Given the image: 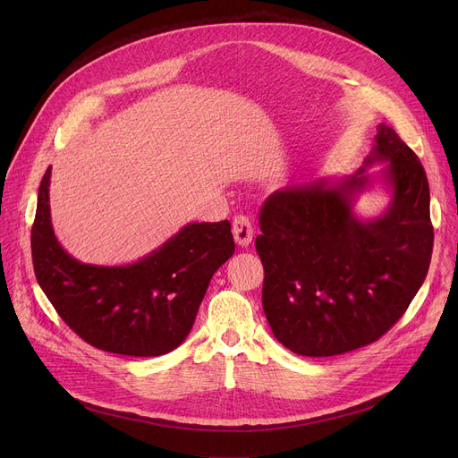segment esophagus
<instances>
[{
  "mask_svg": "<svg viewBox=\"0 0 458 458\" xmlns=\"http://www.w3.org/2000/svg\"><path fill=\"white\" fill-rule=\"evenodd\" d=\"M233 239L239 246H248L253 239V226L248 216H235L233 225H232Z\"/></svg>",
  "mask_w": 458,
  "mask_h": 458,
  "instance_id": "34e87169",
  "label": "esophagus"
}]
</instances>
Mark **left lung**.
<instances>
[{"instance_id":"8db88e82","label":"left lung","mask_w":458,"mask_h":458,"mask_svg":"<svg viewBox=\"0 0 458 458\" xmlns=\"http://www.w3.org/2000/svg\"><path fill=\"white\" fill-rule=\"evenodd\" d=\"M373 164L386 166L369 174ZM375 183L390 203L377 218H359L354 205ZM259 225L263 310L276 339L297 355L332 357L375 343L403 317L429 268L428 177L384 123L355 174L274 191Z\"/></svg>"}]
</instances>
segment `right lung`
Returning <instances> with one entry per match:
<instances>
[{"label": "right lung", "mask_w": 458, "mask_h": 458, "mask_svg": "<svg viewBox=\"0 0 458 458\" xmlns=\"http://www.w3.org/2000/svg\"><path fill=\"white\" fill-rule=\"evenodd\" d=\"M50 174L48 166L39 184L30 244L36 279L59 317L103 352L157 357L175 350L210 279L235 251L230 223H188L136 263L87 265L54 233Z\"/></svg>", "instance_id": "obj_1"}]
</instances>
